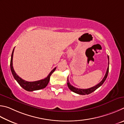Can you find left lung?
I'll return each mask as SVG.
<instances>
[{"label":"left lung","instance_id":"obj_1","mask_svg":"<svg viewBox=\"0 0 124 124\" xmlns=\"http://www.w3.org/2000/svg\"><path fill=\"white\" fill-rule=\"evenodd\" d=\"M108 66L107 69V71H106L105 76V77H103V79L102 80V81L100 82L98 84H97V85H96L94 86H93V87H92V88L85 89H79V88H75L73 86L71 85V84L70 83V82H69V79L68 77V83H67V84H68V86L69 88L72 91V92L76 93V94H79V95H88V94H90V93H93V92H94L95 90H96L97 88H99L100 86L102 85L103 83L105 82L106 78H107V76L108 74V71H109V56H108Z\"/></svg>","mask_w":124,"mask_h":124}]
</instances>
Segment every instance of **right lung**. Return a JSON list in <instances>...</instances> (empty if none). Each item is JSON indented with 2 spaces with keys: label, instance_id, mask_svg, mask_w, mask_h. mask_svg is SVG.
<instances>
[{
  "label": "right lung",
  "instance_id": "1",
  "mask_svg": "<svg viewBox=\"0 0 124 124\" xmlns=\"http://www.w3.org/2000/svg\"><path fill=\"white\" fill-rule=\"evenodd\" d=\"M14 49H13L12 53L11 54V58L10 61V69L11 71L12 74L14 76V78L16 80V81L18 82V83L22 86L24 89L26 90L28 92H32L34 90H38L40 89H42L45 88L46 86L48 84L49 80H50V77H51V75L53 73L54 71L55 70L56 68L52 70L49 74L48 75V76L45 78L39 80V81H34V82H28L26 81L25 80L22 79L21 77H19L18 75H17L14 69L12 66V59H13V54H14Z\"/></svg>",
  "mask_w": 124,
  "mask_h": 124
}]
</instances>
